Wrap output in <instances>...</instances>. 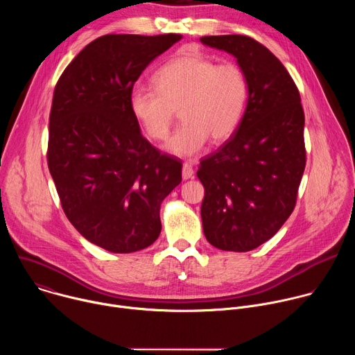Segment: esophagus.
I'll return each instance as SVG.
<instances>
[{"label":"esophagus","instance_id":"esophagus-1","mask_svg":"<svg viewBox=\"0 0 355 355\" xmlns=\"http://www.w3.org/2000/svg\"><path fill=\"white\" fill-rule=\"evenodd\" d=\"M182 178H184V180H191V178H193V168H192L191 164H188V163H185V164L182 166Z\"/></svg>","mask_w":355,"mask_h":355}]
</instances>
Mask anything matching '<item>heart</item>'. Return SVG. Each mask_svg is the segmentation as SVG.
Segmentation results:
<instances>
[{
	"label": "heart",
	"mask_w": 355,
	"mask_h": 355,
	"mask_svg": "<svg viewBox=\"0 0 355 355\" xmlns=\"http://www.w3.org/2000/svg\"><path fill=\"white\" fill-rule=\"evenodd\" d=\"M151 81L155 89L130 94V112L151 139L164 140L178 110L182 123L166 146L178 157L196 156L209 136L214 141L229 139L245 115L250 84L234 63L185 53L160 67Z\"/></svg>",
	"instance_id": "obj_1"
}]
</instances>
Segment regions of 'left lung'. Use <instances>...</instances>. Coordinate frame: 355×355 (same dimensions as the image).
<instances>
[{
    "mask_svg": "<svg viewBox=\"0 0 355 355\" xmlns=\"http://www.w3.org/2000/svg\"><path fill=\"white\" fill-rule=\"evenodd\" d=\"M200 42L233 55L250 84L240 126L199 164L202 226L216 248L250 251L270 240L295 208L306 164L305 114L292 77L266 46L243 35Z\"/></svg>",
    "mask_w": 355,
    "mask_h": 355,
    "instance_id": "left-lung-1",
    "label": "left lung"
}]
</instances>
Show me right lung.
<instances>
[{
	"instance_id": "add662e5",
	"label": "right lung",
	"mask_w": 355,
	"mask_h": 355,
	"mask_svg": "<svg viewBox=\"0 0 355 355\" xmlns=\"http://www.w3.org/2000/svg\"><path fill=\"white\" fill-rule=\"evenodd\" d=\"M181 35H105L60 76L49 118L47 166L78 233L112 252L153 244L160 205L182 164L140 133L129 99L143 70Z\"/></svg>"
}]
</instances>
